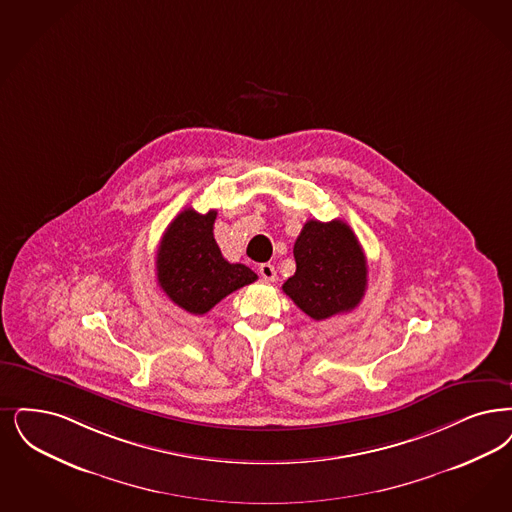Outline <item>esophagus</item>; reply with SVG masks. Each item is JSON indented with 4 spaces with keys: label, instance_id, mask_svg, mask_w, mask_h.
I'll use <instances>...</instances> for the list:
<instances>
[{
    "label": "esophagus",
    "instance_id": "34e87169",
    "mask_svg": "<svg viewBox=\"0 0 512 512\" xmlns=\"http://www.w3.org/2000/svg\"><path fill=\"white\" fill-rule=\"evenodd\" d=\"M259 274H261V278L265 282H274L276 280V270H274V266L270 265V263L259 265Z\"/></svg>",
    "mask_w": 512,
    "mask_h": 512
}]
</instances>
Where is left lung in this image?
Here are the masks:
<instances>
[{
  "instance_id": "1",
  "label": "left lung",
  "mask_w": 512,
  "mask_h": 512,
  "mask_svg": "<svg viewBox=\"0 0 512 512\" xmlns=\"http://www.w3.org/2000/svg\"><path fill=\"white\" fill-rule=\"evenodd\" d=\"M293 255L297 270L282 289L312 320H328L360 305L368 287V263L347 223L307 221Z\"/></svg>"
}]
</instances>
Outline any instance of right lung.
Segmentation results:
<instances>
[{
  "label": "right lung",
  "instance_id": "add662e5",
  "mask_svg": "<svg viewBox=\"0 0 512 512\" xmlns=\"http://www.w3.org/2000/svg\"><path fill=\"white\" fill-rule=\"evenodd\" d=\"M215 219V209L205 215L184 209L167 226L156 255L158 286L177 307L196 316L257 280L251 268L223 257L213 238Z\"/></svg>",
  "mask_w": 512,
  "mask_h": 512
}]
</instances>
